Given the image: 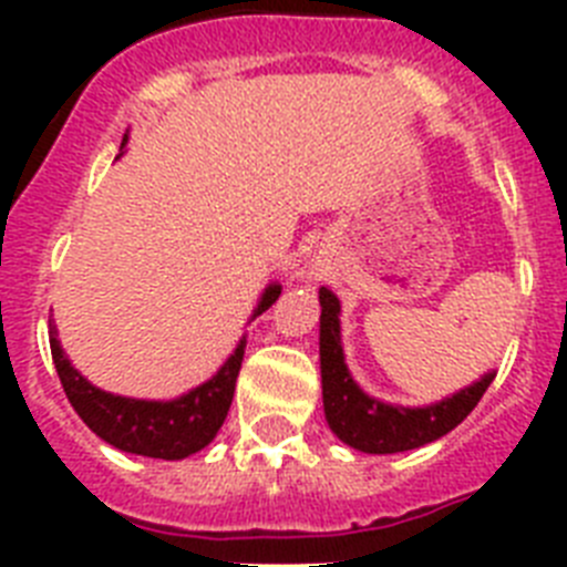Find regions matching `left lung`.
<instances>
[{
	"label": "left lung",
	"mask_w": 567,
	"mask_h": 567,
	"mask_svg": "<svg viewBox=\"0 0 567 567\" xmlns=\"http://www.w3.org/2000/svg\"><path fill=\"white\" fill-rule=\"evenodd\" d=\"M320 380H323V412L338 440L365 454L412 452L434 443L457 429L480 403L494 372L483 374L452 398L432 405L383 403L365 394L349 374L340 343V300L332 289L320 287Z\"/></svg>",
	"instance_id": "8db88e82"
}]
</instances>
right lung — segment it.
Segmentation results:
<instances>
[{"mask_svg": "<svg viewBox=\"0 0 567 567\" xmlns=\"http://www.w3.org/2000/svg\"><path fill=\"white\" fill-rule=\"evenodd\" d=\"M124 144H127V135H124L122 150ZM278 295L280 284H269L249 320L267 312L278 300ZM244 349H247V334L240 338L235 352L224 360V365L213 378L189 389L182 398L135 400L104 392V389L90 383L79 369H73L56 338V323L50 320V354L56 363L64 394H68L79 417L87 423L90 432L99 434L104 443H110L118 452L155 460H184L213 443L218 429L227 420L229 405H233Z\"/></svg>", "mask_w": 567, "mask_h": 567, "instance_id": "1", "label": "right lung"}]
</instances>
